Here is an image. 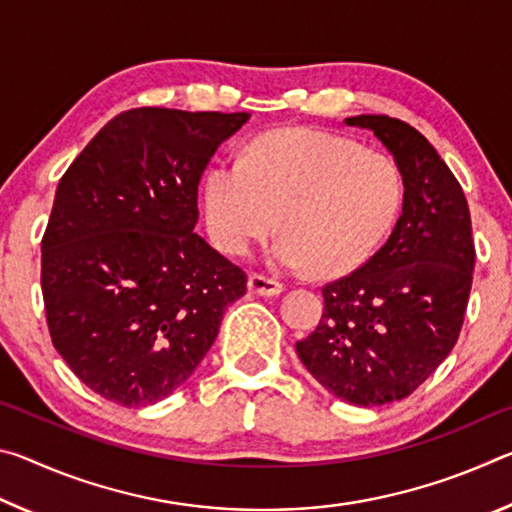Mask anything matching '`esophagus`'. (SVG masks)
Returning a JSON list of instances; mask_svg holds the SVG:
<instances>
[{
	"mask_svg": "<svg viewBox=\"0 0 512 512\" xmlns=\"http://www.w3.org/2000/svg\"><path fill=\"white\" fill-rule=\"evenodd\" d=\"M248 289L250 293H257V296H280L284 291V284L273 280V277L253 273L248 277Z\"/></svg>",
	"mask_w": 512,
	"mask_h": 512,
	"instance_id": "1",
	"label": "esophagus"
}]
</instances>
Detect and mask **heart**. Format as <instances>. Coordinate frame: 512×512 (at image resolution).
<instances>
[{
	"mask_svg": "<svg viewBox=\"0 0 512 512\" xmlns=\"http://www.w3.org/2000/svg\"><path fill=\"white\" fill-rule=\"evenodd\" d=\"M404 173L391 155L318 128H280L241 162H214L203 198L214 244L246 255L277 228L273 262L320 277L357 271L377 253L404 205Z\"/></svg>",
	"mask_w": 512,
	"mask_h": 512,
	"instance_id": "obj_1",
	"label": "heart"
}]
</instances>
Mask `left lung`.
<instances>
[{
    "mask_svg": "<svg viewBox=\"0 0 512 512\" xmlns=\"http://www.w3.org/2000/svg\"><path fill=\"white\" fill-rule=\"evenodd\" d=\"M404 173L402 216L384 246L323 287L318 327L296 343L329 393L359 406L409 397L458 341L472 289L474 239L465 194L427 137L388 115H359Z\"/></svg>",
    "mask_w": 512,
    "mask_h": 512,
    "instance_id": "obj_1",
    "label": "left lung"
}]
</instances>
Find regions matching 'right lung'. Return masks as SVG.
<instances>
[{"instance_id": "1", "label": "right lung", "mask_w": 512, "mask_h": 512, "mask_svg": "<svg viewBox=\"0 0 512 512\" xmlns=\"http://www.w3.org/2000/svg\"><path fill=\"white\" fill-rule=\"evenodd\" d=\"M248 112L135 108L65 176L42 237L51 343L121 406L164 400L203 361L248 277L194 232L198 183Z\"/></svg>"}]
</instances>
